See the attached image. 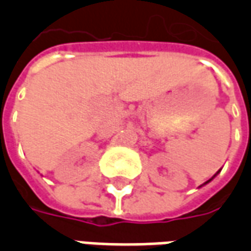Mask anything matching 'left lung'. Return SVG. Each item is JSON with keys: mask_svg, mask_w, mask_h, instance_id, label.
<instances>
[{"mask_svg": "<svg viewBox=\"0 0 251 251\" xmlns=\"http://www.w3.org/2000/svg\"><path fill=\"white\" fill-rule=\"evenodd\" d=\"M218 174H219V171H218V172H216V174H215V175H214V176H212V177H211V179H210V180H207V181H205L204 184H201V185H200V187H203V185H205V184H208V183H210L211 180L214 179V177H215V176H216V175H218Z\"/></svg>", "mask_w": 251, "mask_h": 251, "instance_id": "1", "label": "left lung"}]
</instances>
